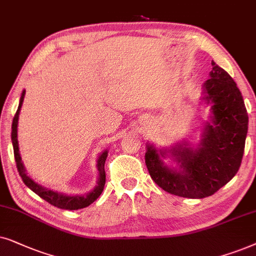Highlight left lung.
I'll return each mask as SVG.
<instances>
[{"instance_id": "1", "label": "left lung", "mask_w": 256, "mask_h": 256, "mask_svg": "<svg viewBox=\"0 0 256 256\" xmlns=\"http://www.w3.org/2000/svg\"><path fill=\"white\" fill-rule=\"evenodd\" d=\"M212 68L202 86L200 104L210 112L199 142L182 139L168 148L146 142L151 178L166 192L190 199L212 196L230 182L239 171L247 137L248 114L239 88L213 60Z\"/></svg>"}]
</instances>
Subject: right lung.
<instances>
[{
    "instance_id": "add662e5",
    "label": "right lung",
    "mask_w": 256,
    "mask_h": 256,
    "mask_svg": "<svg viewBox=\"0 0 256 256\" xmlns=\"http://www.w3.org/2000/svg\"><path fill=\"white\" fill-rule=\"evenodd\" d=\"M26 96V90L22 91L21 98H20V104L18 108H17L15 117H14L12 125V148H14V156H15V162L17 166V171H18L20 176L23 180V182L26 184V186L28 187L35 192L37 196H40L42 199L46 200L51 205L54 207H58V208L62 210H80L84 208V207H88L91 205L94 202H96L97 198L100 196L102 192H103L104 186H105V160L108 158V150H104L103 152H100L98 154L97 158V171H98V179H97V185L94 187L90 192L86 194H66L62 192H58V190H51L49 187H46L40 185L37 182H35L32 176L28 174L26 170L23 165L21 154H20V148H18V140H17V126H18V117L20 112H21V108L23 104V100H24Z\"/></svg>"
}]
</instances>
